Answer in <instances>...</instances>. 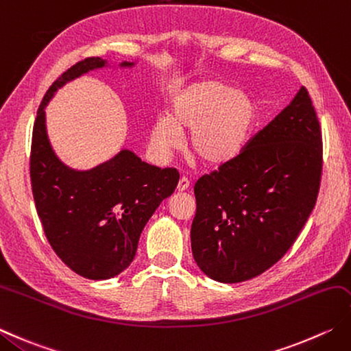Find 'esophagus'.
I'll return each mask as SVG.
<instances>
[{"label":"esophagus","instance_id":"1","mask_svg":"<svg viewBox=\"0 0 351 351\" xmlns=\"http://www.w3.org/2000/svg\"><path fill=\"white\" fill-rule=\"evenodd\" d=\"M189 187H190V181L185 176H182L181 180H180V182H178V187H176L178 191H185Z\"/></svg>","mask_w":351,"mask_h":351}]
</instances>
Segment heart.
I'll return each mask as SVG.
<instances>
[{
	"mask_svg": "<svg viewBox=\"0 0 351 351\" xmlns=\"http://www.w3.org/2000/svg\"><path fill=\"white\" fill-rule=\"evenodd\" d=\"M256 121V106L243 93L219 80H202L185 86L150 130L156 155L169 158L182 146L188 134L189 154L204 166L228 164L242 152Z\"/></svg>",
	"mask_w": 351,
	"mask_h": 351,
	"instance_id": "heart-1",
	"label": "heart"
}]
</instances>
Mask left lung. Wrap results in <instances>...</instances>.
Segmentation results:
<instances>
[{"label": "left lung", "mask_w": 351, "mask_h": 351, "mask_svg": "<svg viewBox=\"0 0 351 351\" xmlns=\"http://www.w3.org/2000/svg\"><path fill=\"white\" fill-rule=\"evenodd\" d=\"M321 171L319 121L301 86L242 154L195 184L190 237L199 269L240 283L276 265L311 216Z\"/></svg>", "instance_id": "obj_1"}]
</instances>
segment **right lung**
<instances>
[{
    "label": "right lung",
    "instance_id": "add662e5",
    "mask_svg": "<svg viewBox=\"0 0 351 351\" xmlns=\"http://www.w3.org/2000/svg\"><path fill=\"white\" fill-rule=\"evenodd\" d=\"M105 66L101 58L80 60L48 88L30 154L33 199L48 242L71 271L89 280L112 278L132 263L143 228L180 181L176 169L150 166L128 149L89 170L68 167L54 154L45 125L48 101L68 82Z\"/></svg>",
    "mask_w": 351,
    "mask_h": 351
}]
</instances>
